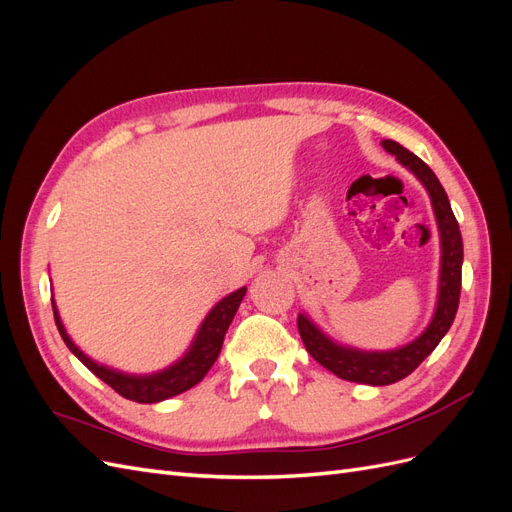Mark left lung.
Listing matches in <instances>:
<instances>
[{"mask_svg": "<svg viewBox=\"0 0 512 512\" xmlns=\"http://www.w3.org/2000/svg\"><path fill=\"white\" fill-rule=\"evenodd\" d=\"M382 147L393 153L399 164H404L416 179L425 185L429 192L433 213L440 230V288H438V303L436 312L429 322V327L418 335L414 342L404 348L386 350V352H367L356 350L342 344H335L331 337L324 335L316 324L307 316L299 314L297 324L299 333L307 352L314 359L327 367L337 378L359 384L384 386L399 382L401 378L410 376L412 371L421 365L427 356L433 352L442 337L451 329L459 307V292H461V265H463V241L455 213L448 203V196L442 188L433 170L406 147H401L395 141H382Z\"/></svg>", "mask_w": 512, "mask_h": 512, "instance_id": "left-lung-1", "label": "left lung"}]
</instances>
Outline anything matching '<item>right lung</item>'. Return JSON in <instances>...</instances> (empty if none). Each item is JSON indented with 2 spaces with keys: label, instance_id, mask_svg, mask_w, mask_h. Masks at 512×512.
<instances>
[{
  "label": "right lung",
  "instance_id": "obj_1",
  "mask_svg": "<svg viewBox=\"0 0 512 512\" xmlns=\"http://www.w3.org/2000/svg\"><path fill=\"white\" fill-rule=\"evenodd\" d=\"M245 290H247L245 286L235 290L211 309L207 318L203 320V324H200V329L194 337L190 350L185 352L175 365L158 371V374H145V376L123 374V371H117V369H111V367L91 361L81 348H76V344L66 333L64 324H61L57 307H55V301H53V314H55V324H57L61 339H64L70 352L89 371H94V374L102 382H106L121 397H126L130 401H138V404H156V401L175 397L183 391L192 389V386H196L207 376V371L211 369V365L215 363V359H218V354L222 350L224 335H226L230 322H232V318H235L237 309L245 297Z\"/></svg>",
  "mask_w": 512,
  "mask_h": 512
}]
</instances>
